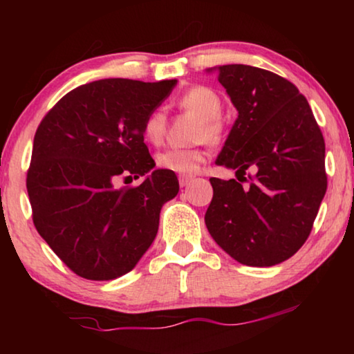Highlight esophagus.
Returning a JSON list of instances; mask_svg holds the SVG:
<instances>
[{
    "instance_id": "1",
    "label": "esophagus",
    "mask_w": 354,
    "mask_h": 354,
    "mask_svg": "<svg viewBox=\"0 0 354 354\" xmlns=\"http://www.w3.org/2000/svg\"><path fill=\"white\" fill-rule=\"evenodd\" d=\"M192 176H179V185H181V187H187V185L192 183Z\"/></svg>"
}]
</instances>
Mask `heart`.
I'll return each instance as SVG.
<instances>
[{
	"label": "heart",
	"instance_id": "obj_1",
	"mask_svg": "<svg viewBox=\"0 0 354 354\" xmlns=\"http://www.w3.org/2000/svg\"><path fill=\"white\" fill-rule=\"evenodd\" d=\"M179 106L201 120V124L196 129V139H205L209 143H218L221 140L223 128L218 122V117L223 104H221L217 92L209 87H194L179 98ZM142 131L143 137L153 145L162 142L165 133V113L159 109L149 112L143 122ZM205 160L206 151L201 148H167L156 156V164L159 169L183 176H190L200 171Z\"/></svg>",
	"mask_w": 354,
	"mask_h": 354
}]
</instances>
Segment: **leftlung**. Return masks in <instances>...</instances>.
Wrapping results in <instances>:
<instances>
[{"label":"left lung","mask_w":354,"mask_h":354,"mask_svg":"<svg viewBox=\"0 0 354 354\" xmlns=\"http://www.w3.org/2000/svg\"><path fill=\"white\" fill-rule=\"evenodd\" d=\"M239 112L215 164L255 175L247 186L211 178L205 221L232 259L272 267L303 247L326 192L325 140L308 100L272 71L231 64L207 70Z\"/></svg>","instance_id":"8db88e82"}]
</instances>
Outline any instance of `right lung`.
Returning a JSON list of instances; mask_svg holds the SVG:
<instances>
[{
	"instance_id": "add662e5",
	"label": "right lung",
	"mask_w": 354,
	"mask_h": 354,
	"mask_svg": "<svg viewBox=\"0 0 354 354\" xmlns=\"http://www.w3.org/2000/svg\"><path fill=\"white\" fill-rule=\"evenodd\" d=\"M176 80H100L68 92L34 137L26 189L35 230L81 278L111 281L133 270L153 243L160 209L179 190L173 171L156 169L143 122ZM120 174L145 176L115 189Z\"/></svg>"
}]
</instances>
